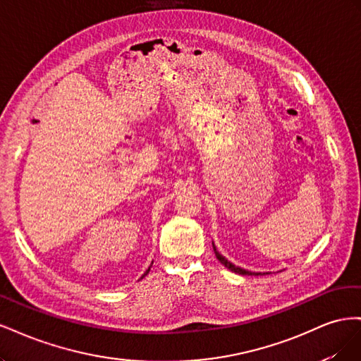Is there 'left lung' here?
Wrapping results in <instances>:
<instances>
[{
    "label": "left lung",
    "mask_w": 361,
    "mask_h": 361,
    "mask_svg": "<svg viewBox=\"0 0 361 361\" xmlns=\"http://www.w3.org/2000/svg\"><path fill=\"white\" fill-rule=\"evenodd\" d=\"M212 245H214V253H215V256H216V259L221 262V264L227 268V269H231L232 272H236V274H241V276H264V274H268V272H253V271H248V269H244V268H241V267H236V265H233L231 260H227L220 251L216 250V247H215V244L212 243Z\"/></svg>",
    "instance_id": "8db88e82"
}]
</instances>
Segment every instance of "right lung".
Instances as JSON below:
<instances>
[{"instance_id": "right-lung-1", "label": "right lung", "mask_w": 361, "mask_h": 361, "mask_svg": "<svg viewBox=\"0 0 361 361\" xmlns=\"http://www.w3.org/2000/svg\"><path fill=\"white\" fill-rule=\"evenodd\" d=\"M152 264H154V262H152ZM150 267H152V265H150ZM150 267H149V269H147V271H146V272H145V274H143V277H145V276H147V272H149V271H150ZM143 277H141V279H143Z\"/></svg>"}]
</instances>
